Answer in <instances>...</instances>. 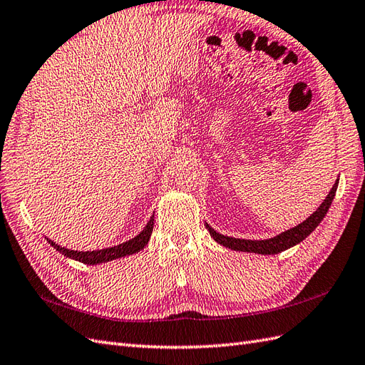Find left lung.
I'll return each instance as SVG.
<instances>
[{
    "label": "left lung",
    "mask_w": 365,
    "mask_h": 365,
    "mask_svg": "<svg viewBox=\"0 0 365 365\" xmlns=\"http://www.w3.org/2000/svg\"><path fill=\"white\" fill-rule=\"evenodd\" d=\"M337 184H339V180H336L331 190L328 192L327 198L322 201L321 206L316 209V212L311 213V215L305 221H302L300 225L291 227V229L285 230V232H282L272 238H266V240L234 238V237H227V235L217 232V230L212 229L207 223H206V227L209 230L210 237L215 240L217 243H220L225 247H229V250H232V251L255 252V254H262V255L279 254L282 251L289 250V247H292V246L299 245L300 242H304V240L319 226V223L324 220L328 209H330V206H331L333 198H334L336 190H337Z\"/></svg>",
    "instance_id": "obj_1"
}]
</instances>
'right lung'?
<instances>
[{"label": "right lung", "mask_w": 365, "mask_h": 365, "mask_svg": "<svg viewBox=\"0 0 365 365\" xmlns=\"http://www.w3.org/2000/svg\"><path fill=\"white\" fill-rule=\"evenodd\" d=\"M153 221H155V215L150 217L147 226L140 230V232L135 237L128 240L125 243H120L118 246H111V247H103V250L99 251H73V250H66V247H61L60 245L54 243L52 240L46 238L48 243H51V246H54V250L58 251L61 255L68 257V259L77 260L80 263L85 264H99V263H106L111 262L115 259H122L125 255H133L139 252L140 250H144L145 245L148 243L150 237H152L153 232Z\"/></svg>", "instance_id": "right-lung-1"}]
</instances>
